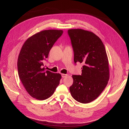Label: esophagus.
Masks as SVG:
<instances>
[{"mask_svg": "<svg viewBox=\"0 0 129 129\" xmlns=\"http://www.w3.org/2000/svg\"><path fill=\"white\" fill-rule=\"evenodd\" d=\"M67 76H68V75L67 74H61V76H62V78H65Z\"/></svg>", "mask_w": 129, "mask_h": 129, "instance_id": "obj_1", "label": "esophagus"}]
</instances>
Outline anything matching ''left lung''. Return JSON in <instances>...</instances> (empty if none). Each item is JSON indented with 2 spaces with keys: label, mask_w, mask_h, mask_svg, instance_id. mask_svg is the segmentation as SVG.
<instances>
[{
  "label": "left lung",
  "mask_w": 129,
  "mask_h": 129,
  "mask_svg": "<svg viewBox=\"0 0 129 129\" xmlns=\"http://www.w3.org/2000/svg\"><path fill=\"white\" fill-rule=\"evenodd\" d=\"M74 52L75 63L83 64L81 75L72 76L70 94L75 100L87 104L95 100L105 88L110 78L105 48L94 33L81 29L68 30Z\"/></svg>",
  "instance_id": "left-lung-1"
}]
</instances>
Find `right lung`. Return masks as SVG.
<instances>
[{
    "instance_id": "obj_1",
    "label": "right lung",
    "mask_w": 129,
    "mask_h": 129,
    "mask_svg": "<svg viewBox=\"0 0 129 129\" xmlns=\"http://www.w3.org/2000/svg\"><path fill=\"white\" fill-rule=\"evenodd\" d=\"M62 30H44L32 35L21 48L18 59V75L26 91L39 100L47 99L59 85L61 75L45 71L43 61L61 36Z\"/></svg>"
}]
</instances>
